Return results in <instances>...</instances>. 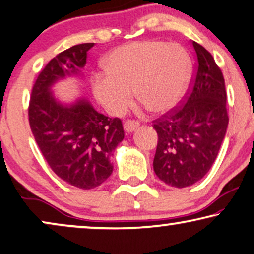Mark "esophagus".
Returning a JSON list of instances; mask_svg holds the SVG:
<instances>
[{
	"instance_id": "esophagus-1",
	"label": "esophagus",
	"mask_w": 254,
	"mask_h": 254,
	"mask_svg": "<svg viewBox=\"0 0 254 254\" xmlns=\"http://www.w3.org/2000/svg\"><path fill=\"white\" fill-rule=\"evenodd\" d=\"M123 127L126 132H133L137 130V127H139V123L135 122V121H127V122H124Z\"/></svg>"
}]
</instances>
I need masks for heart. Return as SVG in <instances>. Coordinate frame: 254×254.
Returning a JSON list of instances; mask_svg holds the SVG:
<instances>
[{
    "instance_id": "1",
    "label": "heart",
    "mask_w": 254,
    "mask_h": 254,
    "mask_svg": "<svg viewBox=\"0 0 254 254\" xmlns=\"http://www.w3.org/2000/svg\"><path fill=\"white\" fill-rule=\"evenodd\" d=\"M105 69L92 76V90L107 112L123 115L132 101V89L142 108L166 113L183 98L192 62L187 49L176 42L142 40L114 49Z\"/></svg>"
}]
</instances>
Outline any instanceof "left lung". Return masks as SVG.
<instances>
[{"label":"left lung","mask_w":254,"mask_h":254,"mask_svg":"<svg viewBox=\"0 0 254 254\" xmlns=\"http://www.w3.org/2000/svg\"><path fill=\"white\" fill-rule=\"evenodd\" d=\"M197 71L185 103L154 121L158 146L153 168L163 183L187 188L208 173L226 135L229 117L224 78L212 54L192 42Z\"/></svg>","instance_id":"8db88e82"}]
</instances>
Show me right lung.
Segmentation results:
<instances>
[{
	"label": "right lung",
	"mask_w": 254,
	"mask_h": 254,
	"mask_svg": "<svg viewBox=\"0 0 254 254\" xmlns=\"http://www.w3.org/2000/svg\"><path fill=\"white\" fill-rule=\"evenodd\" d=\"M93 46L76 45L49 61L35 80L28 106L31 131L49 167L83 190L99 187L112 175L110 155L124 138L122 121L98 113L84 98L64 105L52 86L80 74Z\"/></svg>",
	"instance_id": "add662e5"
}]
</instances>
